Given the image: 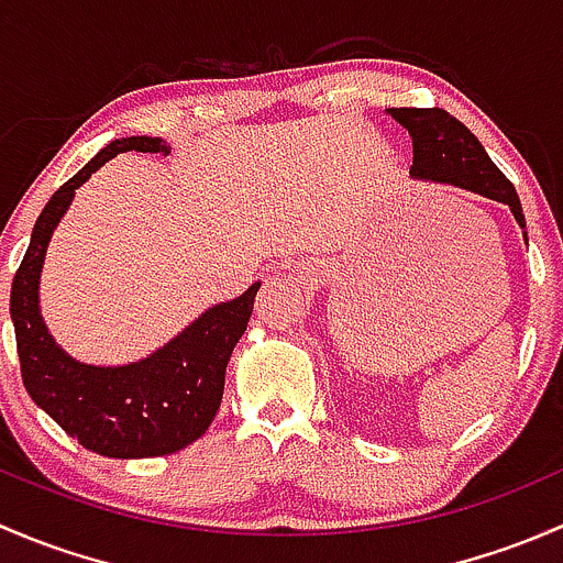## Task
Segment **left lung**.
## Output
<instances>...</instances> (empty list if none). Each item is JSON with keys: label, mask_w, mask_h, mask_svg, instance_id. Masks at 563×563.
Segmentation results:
<instances>
[{"label": "left lung", "mask_w": 563, "mask_h": 563, "mask_svg": "<svg viewBox=\"0 0 563 563\" xmlns=\"http://www.w3.org/2000/svg\"><path fill=\"white\" fill-rule=\"evenodd\" d=\"M389 113L411 135L413 179L444 181L507 203L520 229H526L523 207L512 181L498 172L479 139L460 119L446 113L444 108H389Z\"/></svg>", "instance_id": "1"}]
</instances>
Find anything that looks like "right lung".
I'll return each instance as SVG.
<instances>
[{"label":"right lung","instance_id":"1","mask_svg":"<svg viewBox=\"0 0 563 563\" xmlns=\"http://www.w3.org/2000/svg\"><path fill=\"white\" fill-rule=\"evenodd\" d=\"M133 150L168 155L172 146L163 139L130 135L100 150L45 203L10 291L21 378L30 397L78 444L122 460L172 455L207 433L223 400L231 351L245 334L261 286L253 283L231 302L209 308L163 349L130 365H84L54 343L37 297L51 234L78 187L119 152Z\"/></svg>","mask_w":563,"mask_h":563}]
</instances>
